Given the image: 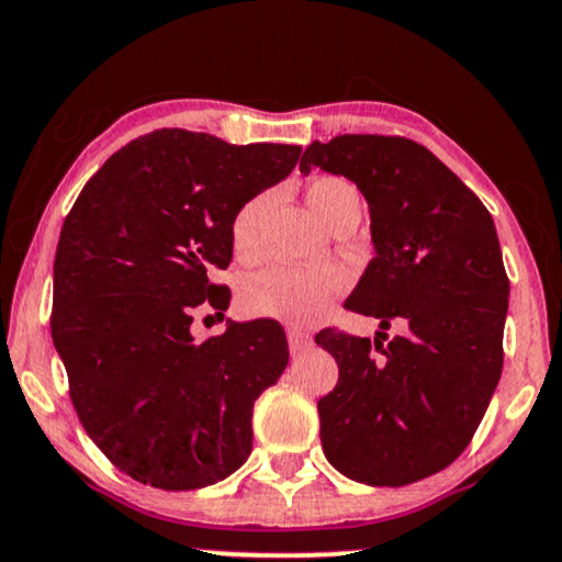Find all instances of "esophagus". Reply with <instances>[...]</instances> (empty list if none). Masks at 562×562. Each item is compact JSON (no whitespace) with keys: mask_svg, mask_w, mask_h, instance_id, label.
<instances>
[{"mask_svg":"<svg viewBox=\"0 0 562 562\" xmlns=\"http://www.w3.org/2000/svg\"><path fill=\"white\" fill-rule=\"evenodd\" d=\"M288 345H290V352L293 355H301L308 350L311 345H314V337H311L308 331H301V329H288Z\"/></svg>","mask_w":562,"mask_h":562,"instance_id":"1","label":"esophagus"}]
</instances>
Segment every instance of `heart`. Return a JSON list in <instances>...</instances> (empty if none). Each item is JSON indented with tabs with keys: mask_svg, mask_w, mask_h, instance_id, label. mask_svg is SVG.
I'll return each instance as SVG.
<instances>
[{
	"mask_svg": "<svg viewBox=\"0 0 562 562\" xmlns=\"http://www.w3.org/2000/svg\"><path fill=\"white\" fill-rule=\"evenodd\" d=\"M305 204L322 220L326 228H331L345 212L360 210V191L350 181L337 176H318L305 189ZM261 207V196L246 202L233 220V248L240 259L254 254V225ZM350 274L337 265L324 267H269L251 274L240 288V308L248 316L277 318L285 324H311L322 318L334 297L342 295Z\"/></svg>",
	"mask_w": 562,
	"mask_h": 562,
	"instance_id": "obj_1",
	"label": "heart"
}]
</instances>
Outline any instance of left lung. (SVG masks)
I'll return each instance as SVG.
<instances>
[{"label":"left lung","instance_id":"1","mask_svg":"<svg viewBox=\"0 0 562 562\" xmlns=\"http://www.w3.org/2000/svg\"><path fill=\"white\" fill-rule=\"evenodd\" d=\"M345 176L371 212L368 261L345 308L407 326L389 345L324 329L339 381L318 400L324 453L363 485L430 477L467 449L503 371L508 277L485 204L430 150L404 137L311 142V168Z\"/></svg>","mask_w":562,"mask_h":562}]
</instances>
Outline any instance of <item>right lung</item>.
I'll return each mask as SVG.
<instances>
[{
	"label": "right lung",
	"mask_w": 562,
	"mask_h": 562,
	"mask_svg": "<svg viewBox=\"0 0 562 562\" xmlns=\"http://www.w3.org/2000/svg\"><path fill=\"white\" fill-rule=\"evenodd\" d=\"M297 158V145L158 130L113 153L64 220L54 347L82 428L142 485H215L251 453L254 402L288 368L285 331L228 322L194 342L191 311L228 308L210 272L231 265L233 220Z\"/></svg>",
	"instance_id": "1"
}]
</instances>
